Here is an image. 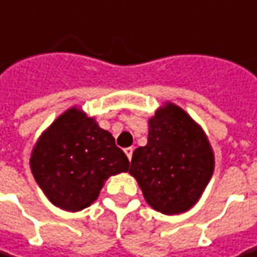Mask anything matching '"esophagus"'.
Masks as SVG:
<instances>
[{
    "label": "esophagus",
    "mask_w": 257,
    "mask_h": 257,
    "mask_svg": "<svg viewBox=\"0 0 257 257\" xmlns=\"http://www.w3.org/2000/svg\"><path fill=\"white\" fill-rule=\"evenodd\" d=\"M133 151H134V150H133V147H128V148H125V150H124L125 155H127V158L130 159V161H132V157H133Z\"/></svg>",
    "instance_id": "esophagus-1"
}]
</instances>
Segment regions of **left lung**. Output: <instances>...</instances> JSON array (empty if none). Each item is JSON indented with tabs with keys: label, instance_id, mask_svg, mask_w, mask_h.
Masks as SVG:
<instances>
[{
	"label": "left lung",
	"instance_id": "obj_1",
	"mask_svg": "<svg viewBox=\"0 0 257 257\" xmlns=\"http://www.w3.org/2000/svg\"><path fill=\"white\" fill-rule=\"evenodd\" d=\"M214 164L203 128L182 107L166 102L148 120V143L133 152L128 173L154 210L173 215L199 201Z\"/></svg>",
	"mask_w": 257,
	"mask_h": 257
}]
</instances>
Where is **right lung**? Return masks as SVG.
Segmentation results:
<instances>
[{"label": "right lung", "instance_id": "right-lung-1", "mask_svg": "<svg viewBox=\"0 0 257 257\" xmlns=\"http://www.w3.org/2000/svg\"><path fill=\"white\" fill-rule=\"evenodd\" d=\"M128 165L110 133L77 106L42 133L31 155L32 173L46 197L71 213L91 206L106 180Z\"/></svg>", "mask_w": 257, "mask_h": 257}]
</instances>
